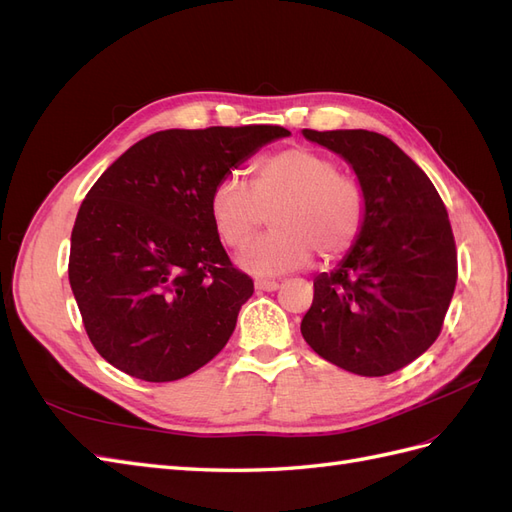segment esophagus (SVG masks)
I'll return each instance as SVG.
<instances>
[{"mask_svg": "<svg viewBox=\"0 0 512 512\" xmlns=\"http://www.w3.org/2000/svg\"><path fill=\"white\" fill-rule=\"evenodd\" d=\"M254 286L260 292H273V290L280 288V282H275V280H256Z\"/></svg>", "mask_w": 512, "mask_h": 512, "instance_id": "1", "label": "esophagus"}]
</instances>
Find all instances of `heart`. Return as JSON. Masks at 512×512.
<instances>
[{"label":"heart","instance_id":"1","mask_svg":"<svg viewBox=\"0 0 512 512\" xmlns=\"http://www.w3.org/2000/svg\"><path fill=\"white\" fill-rule=\"evenodd\" d=\"M271 211L273 232L245 245L237 265L260 277L342 258L365 224V194L337 164L309 147H288L262 158L252 173V190L237 177H224L209 194V218L228 247H241Z\"/></svg>","mask_w":512,"mask_h":512}]
</instances>
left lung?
I'll use <instances>...</instances> for the list:
<instances>
[{
  "instance_id": "left-lung-1",
  "label": "left lung",
  "mask_w": 512,
  "mask_h": 512,
  "mask_svg": "<svg viewBox=\"0 0 512 512\" xmlns=\"http://www.w3.org/2000/svg\"><path fill=\"white\" fill-rule=\"evenodd\" d=\"M303 136L342 156L365 194L359 239L314 280L303 339L352 374H393L436 342L453 299L457 250L446 207L391 138L369 130Z\"/></svg>"
}]
</instances>
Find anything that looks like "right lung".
<instances>
[{"label": "right lung", "instance_id": "add662e5", "mask_svg": "<svg viewBox=\"0 0 512 512\" xmlns=\"http://www.w3.org/2000/svg\"><path fill=\"white\" fill-rule=\"evenodd\" d=\"M280 126L162 130L132 145L76 215L68 277L104 361L147 382L194 374L235 331L254 282L209 218L213 185Z\"/></svg>", "mask_w": 512, "mask_h": 512}]
</instances>
